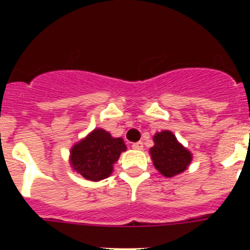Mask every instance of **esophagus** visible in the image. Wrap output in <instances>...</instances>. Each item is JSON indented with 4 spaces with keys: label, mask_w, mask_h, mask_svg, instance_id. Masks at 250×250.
<instances>
[{
    "label": "esophagus",
    "mask_w": 250,
    "mask_h": 250,
    "mask_svg": "<svg viewBox=\"0 0 250 250\" xmlns=\"http://www.w3.org/2000/svg\"><path fill=\"white\" fill-rule=\"evenodd\" d=\"M143 141H137V143H133L132 144V148L133 149H137V150H140V149H143Z\"/></svg>",
    "instance_id": "esophagus-1"
}]
</instances>
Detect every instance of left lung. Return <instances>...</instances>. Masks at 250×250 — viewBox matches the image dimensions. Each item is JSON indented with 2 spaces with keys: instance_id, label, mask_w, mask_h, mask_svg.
Returning <instances> with one entry per match:
<instances>
[{
  "instance_id": "8db88e82",
  "label": "left lung",
  "mask_w": 250,
  "mask_h": 250,
  "mask_svg": "<svg viewBox=\"0 0 250 250\" xmlns=\"http://www.w3.org/2000/svg\"><path fill=\"white\" fill-rule=\"evenodd\" d=\"M150 154L154 167L166 178H172L187 170L192 161V154L179 144L170 131L156 133Z\"/></svg>"
}]
</instances>
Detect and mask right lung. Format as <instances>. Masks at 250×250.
<instances>
[{
  "mask_svg": "<svg viewBox=\"0 0 250 250\" xmlns=\"http://www.w3.org/2000/svg\"><path fill=\"white\" fill-rule=\"evenodd\" d=\"M125 145L121 137H111L104 129H94L89 136L71 149V166L83 178L97 182L107 178L113 171Z\"/></svg>",
  "mask_w": 250,
  "mask_h": 250,
  "instance_id": "add662e5",
  "label": "right lung"
}]
</instances>
